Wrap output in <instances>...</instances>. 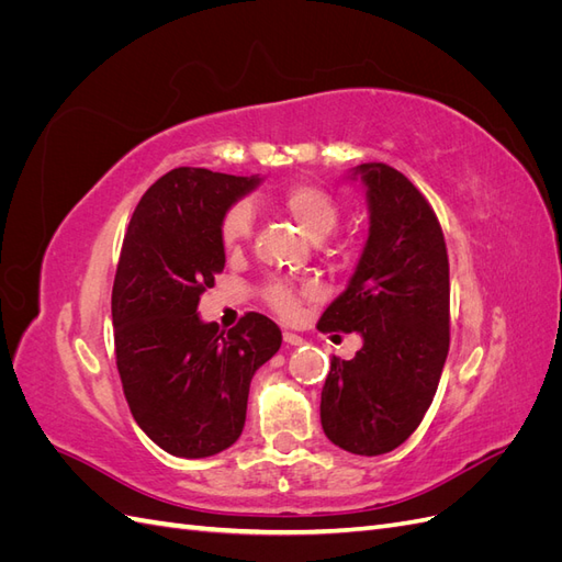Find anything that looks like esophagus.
<instances>
[{"label":"esophagus","mask_w":562,"mask_h":562,"mask_svg":"<svg viewBox=\"0 0 562 562\" xmlns=\"http://www.w3.org/2000/svg\"><path fill=\"white\" fill-rule=\"evenodd\" d=\"M283 342L291 345V347H300V345H302V337L295 335V333H291V330H283Z\"/></svg>","instance_id":"esophagus-1"}]
</instances>
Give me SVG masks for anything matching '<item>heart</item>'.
I'll return each mask as SVG.
<instances>
[{
	"instance_id": "heart-1",
	"label": "heart",
	"mask_w": 562,
	"mask_h": 562,
	"mask_svg": "<svg viewBox=\"0 0 562 562\" xmlns=\"http://www.w3.org/2000/svg\"><path fill=\"white\" fill-rule=\"evenodd\" d=\"M283 211L291 215L300 229L314 241L326 239L337 227L339 206L330 192L316 184H293L281 196ZM252 234V209L248 203L232 206L220 223V241L227 250H241ZM269 307L281 316H293L300 307V293L291 283L271 281L265 291Z\"/></svg>"
}]
</instances>
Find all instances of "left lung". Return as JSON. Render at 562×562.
<instances>
[{"label":"left lung","mask_w":562,"mask_h":562,"mask_svg":"<svg viewBox=\"0 0 562 562\" xmlns=\"http://www.w3.org/2000/svg\"><path fill=\"white\" fill-rule=\"evenodd\" d=\"M370 213L363 252L318 330L359 333L351 361H330L321 427L347 452L398 448L429 411L450 347V265L429 201L396 168L361 164Z\"/></svg>","instance_id":"obj_1"}]
</instances>
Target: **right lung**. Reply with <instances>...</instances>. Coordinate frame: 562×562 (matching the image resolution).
Masks as SVG:
<instances>
[{
  "mask_svg": "<svg viewBox=\"0 0 562 562\" xmlns=\"http://www.w3.org/2000/svg\"><path fill=\"white\" fill-rule=\"evenodd\" d=\"M260 182L173 168L128 223L112 288L116 368L133 419L168 454L201 459L234 446L255 370L281 347L262 314L248 312L227 333L196 314L225 269L220 223Z\"/></svg>",
  "mask_w": 562,
  "mask_h": 562,
  "instance_id": "1",
  "label": "right lung"
}]
</instances>
